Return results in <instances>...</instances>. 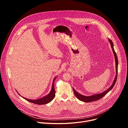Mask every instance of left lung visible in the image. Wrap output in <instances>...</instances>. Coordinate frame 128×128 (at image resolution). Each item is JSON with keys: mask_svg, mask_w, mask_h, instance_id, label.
<instances>
[{"mask_svg": "<svg viewBox=\"0 0 128 128\" xmlns=\"http://www.w3.org/2000/svg\"><path fill=\"white\" fill-rule=\"evenodd\" d=\"M109 42H110L111 47L112 48V52H114V58H115V61H116V77L114 79V82L112 83V86L109 87L107 90H106L104 91V92L99 93V94H96L95 95H92L90 96H84L80 94L79 93L77 92L75 90V89L74 88H73V90H74V95H76V98L79 99L80 100L82 101V102H92V101H95L96 100H98L99 99H100L101 98H102L103 97H104L108 92H109L112 88L114 86L116 81V79H117V76H118V57L116 54V52L114 51V44L113 42H112V40L110 39H108Z\"/></svg>", "mask_w": 128, "mask_h": 128, "instance_id": "left-lung-1", "label": "left lung"}]
</instances>
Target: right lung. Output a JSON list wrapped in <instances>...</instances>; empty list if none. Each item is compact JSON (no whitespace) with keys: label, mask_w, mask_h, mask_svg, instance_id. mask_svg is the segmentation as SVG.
Returning <instances> with one entry per match:
<instances>
[{"label":"right lung","mask_w":128,"mask_h":128,"mask_svg":"<svg viewBox=\"0 0 128 128\" xmlns=\"http://www.w3.org/2000/svg\"><path fill=\"white\" fill-rule=\"evenodd\" d=\"M57 78V76H56L54 78L53 80V82H52V88L51 90L50 91V92L46 96L40 98L38 99H35V100H33V99H27L26 98H25L24 97H22L20 95V94L18 93L17 91V93H18V94H19L20 96H21L22 97H23V98L25 99V100H26L27 101L31 102L32 103L34 104H38V105H44V104H46L47 103H50V101H52V100L54 98V96H55V90H54V80H55L56 78Z\"/></svg>","instance_id":"add662e5"}]
</instances>
